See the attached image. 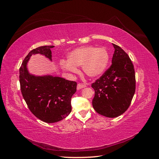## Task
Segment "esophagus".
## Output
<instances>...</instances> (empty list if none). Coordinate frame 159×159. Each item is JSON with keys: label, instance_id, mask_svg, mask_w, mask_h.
<instances>
[{"label": "esophagus", "instance_id": "34e87169", "mask_svg": "<svg viewBox=\"0 0 159 159\" xmlns=\"http://www.w3.org/2000/svg\"><path fill=\"white\" fill-rule=\"evenodd\" d=\"M86 87V85L84 84H82V83H79L77 84V89L79 90V89H83Z\"/></svg>", "mask_w": 159, "mask_h": 159}]
</instances>
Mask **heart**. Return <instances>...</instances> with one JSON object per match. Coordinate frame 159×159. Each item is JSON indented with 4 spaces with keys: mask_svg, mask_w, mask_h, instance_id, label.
<instances>
[{
    "mask_svg": "<svg viewBox=\"0 0 159 159\" xmlns=\"http://www.w3.org/2000/svg\"><path fill=\"white\" fill-rule=\"evenodd\" d=\"M109 61V54L104 48L84 47L72 51L68 56V61L60 62L62 69L71 73L79 72L77 66H82L87 76L94 78L102 75Z\"/></svg>",
    "mask_w": 159,
    "mask_h": 159,
    "instance_id": "1",
    "label": "heart"
}]
</instances>
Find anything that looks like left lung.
<instances>
[{
	"label": "left lung",
	"instance_id": "obj_1",
	"mask_svg": "<svg viewBox=\"0 0 159 159\" xmlns=\"http://www.w3.org/2000/svg\"><path fill=\"white\" fill-rule=\"evenodd\" d=\"M112 65L91 85L94 90L93 107L99 115L115 118L128 109L136 89L134 66L126 52L112 44Z\"/></svg>",
	"mask_w": 159,
	"mask_h": 159
}]
</instances>
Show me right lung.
<instances>
[{
    "mask_svg": "<svg viewBox=\"0 0 159 159\" xmlns=\"http://www.w3.org/2000/svg\"><path fill=\"white\" fill-rule=\"evenodd\" d=\"M54 46H43L34 48L22 61L19 69L21 93L33 114L47 123L65 119L71 112V98L76 91L77 83L58 76L30 75L26 65L30 57L40 54L52 61L51 48Z\"/></svg>",
    "mask_w": 159,
    "mask_h": 159,
    "instance_id": "obj_1",
    "label": "right lung"
}]
</instances>
